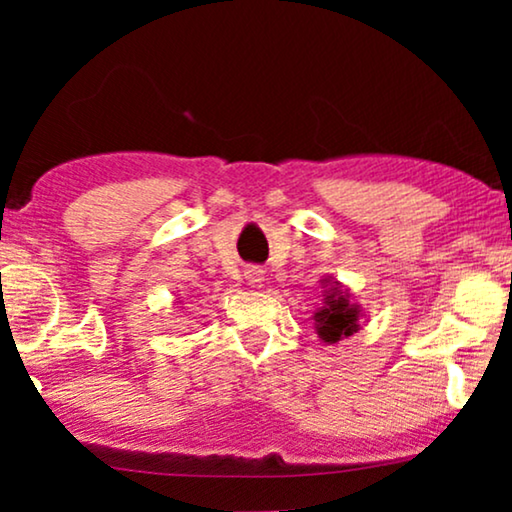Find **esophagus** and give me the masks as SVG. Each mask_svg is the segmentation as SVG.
I'll return each instance as SVG.
<instances>
[{
    "instance_id": "obj_1",
    "label": "esophagus",
    "mask_w": 512,
    "mask_h": 512,
    "mask_svg": "<svg viewBox=\"0 0 512 512\" xmlns=\"http://www.w3.org/2000/svg\"><path fill=\"white\" fill-rule=\"evenodd\" d=\"M244 279H247L251 286H261L265 279V272L258 268V265H249V268L244 270Z\"/></svg>"
}]
</instances>
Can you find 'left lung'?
Wrapping results in <instances>:
<instances>
[{
	"instance_id": "obj_1",
	"label": "left lung",
	"mask_w": 512,
	"mask_h": 512,
	"mask_svg": "<svg viewBox=\"0 0 512 512\" xmlns=\"http://www.w3.org/2000/svg\"><path fill=\"white\" fill-rule=\"evenodd\" d=\"M321 286H324V305L314 312V331L326 345H335L359 331L361 305L354 303L352 293L338 279L324 277Z\"/></svg>"
}]
</instances>
